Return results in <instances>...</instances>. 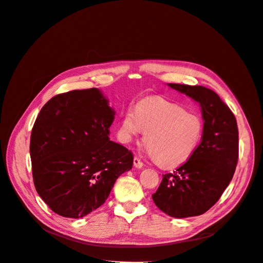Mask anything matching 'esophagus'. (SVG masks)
Returning a JSON list of instances; mask_svg holds the SVG:
<instances>
[{"mask_svg":"<svg viewBox=\"0 0 263 263\" xmlns=\"http://www.w3.org/2000/svg\"><path fill=\"white\" fill-rule=\"evenodd\" d=\"M134 166H135V168H137V169H141L142 166H144V163H142V162L139 160V158L135 157V158H134Z\"/></svg>","mask_w":263,"mask_h":263,"instance_id":"34e87169","label":"esophagus"}]
</instances>
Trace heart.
Masks as SVG:
<instances>
[{"instance_id": "1", "label": "heart", "mask_w": 263, "mask_h": 263, "mask_svg": "<svg viewBox=\"0 0 263 263\" xmlns=\"http://www.w3.org/2000/svg\"><path fill=\"white\" fill-rule=\"evenodd\" d=\"M204 125L200 116L164 100L141 102L124 114L121 139L125 144L145 132L147 156L163 168L184 164L201 144Z\"/></svg>"}]
</instances>
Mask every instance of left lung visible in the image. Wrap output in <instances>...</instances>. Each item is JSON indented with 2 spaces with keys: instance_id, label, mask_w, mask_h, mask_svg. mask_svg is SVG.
<instances>
[{
  "instance_id": "1",
  "label": "left lung",
  "mask_w": 263,
  "mask_h": 263,
  "mask_svg": "<svg viewBox=\"0 0 263 263\" xmlns=\"http://www.w3.org/2000/svg\"><path fill=\"white\" fill-rule=\"evenodd\" d=\"M168 85L200 104L204 130L195 154L176 171L163 174L153 200L171 217L198 216L219 200L233 179L239 144L237 122L232 110L211 89Z\"/></svg>"
}]
</instances>
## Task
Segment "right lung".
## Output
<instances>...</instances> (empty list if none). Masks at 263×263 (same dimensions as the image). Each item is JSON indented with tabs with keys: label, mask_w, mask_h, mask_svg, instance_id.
<instances>
[{
	"label": "right lung",
	"mask_w": 263,
	"mask_h": 263,
	"mask_svg": "<svg viewBox=\"0 0 263 263\" xmlns=\"http://www.w3.org/2000/svg\"><path fill=\"white\" fill-rule=\"evenodd\" d=\"M115 110L97 89L50 99L39 112L29 153L37 193L55 214L81 218L104 204L134 157L109 139Z\"/></svg>",
	"instance_id": "1"
}]
</instances>
